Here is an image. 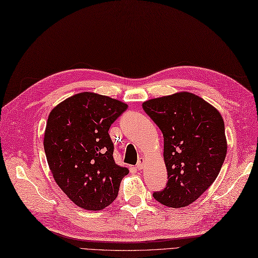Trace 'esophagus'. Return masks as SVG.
Listing matches in <instances>:
<instances>
[{"instance_id":"esophagus-1","label":"esophagus","mask_w":258,"mask_h":258,"mask_svg":"<svg viewBox=\"0 0 258 258\" xmlns=\"http://www.w3.org/2000/svg\"><path fill=\"white\" fill-rule=\"evenodd\" d=\"M144 164H145V159H144V157H140V159H139L138 161V164H137V169H139V170H141V169H143V167H144Z\"/></svg>"}]
</instances>
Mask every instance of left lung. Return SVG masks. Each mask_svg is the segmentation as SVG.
I'll return each instance as SVG.
<instances>
[{
	"instance_id": "8db88e82",
	"label": "left lung",
	"mask_w": 258,
	"mask_h": 258,
	"mask_svg": "<svg viewBox=\"0 0 258 258\" xmlns=\"http://www.w3.org/2000/svg\"><path fill=\"white\" fill-rule=\"evenodd\" d=\"M142 107L164 137L168 182L153 197L172 208L192 204L212 185L225 162L228 145L221 114L185 91L145 101Z\"/></svg>"
}]
</instances>
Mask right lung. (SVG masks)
<instances>
[{
  "instance_id": "1",
  "label": "right lung",
  "mask_w": 258,
  "mask_h": 258,
  "mask_svg": "<svg viewBox=\"0 0 258 258\" xmlns=\"http://www.w3.org/2000/svg\"><path fill=\"white\" fill-rule=\"evenodd\" d=\"M127 107L106 95L81 92L48 115L43 140L48 167L61 191L81 208L101 211L112 204L129 173L115 163L108 135Z\"/></svg>"
}]
</instances>
